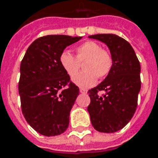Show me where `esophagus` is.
I'll list each match as a JSON object with an SVG mask.
<instances>
[{
	"mask_svg": "<svg viewBox=\"0 0 158 158\" xmlns=\"http://www.w3.org/2000/svg\"><path fill=\"white\" fill-rule=\"evenodd\" d=\"M80 92H81V94H86V93H87V89H83V88H81V89H80Z\"/></svg>",
	"mask_w": 158,
	"mask_h": 158,
	"instance_id": "esophagus-1",
	"label": "esophagus"
}]
</instances>
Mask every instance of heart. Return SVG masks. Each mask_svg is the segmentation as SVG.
<instances>
[{
	"instance_id": "obj_1",
	"label": "heart",
	"mask_w": 158,
	"mask_h": 158,
	"mask_svg": "<svg viewBox=\"0 0 158 158\" xmlns=\"http://www.w3.org/2000/svg\"><path fill=\"white\" fill-rule=\"evenodd\" d=\"M76 57L70 53L63 51L60 55L59 62L62 69L69 77H75L84 64L85 72L73 79L80 87H90L99 78H105L113 67V56L107 49L102 48L97 42L88 41L76 48Z\"/></svg>"
}]
</instances>
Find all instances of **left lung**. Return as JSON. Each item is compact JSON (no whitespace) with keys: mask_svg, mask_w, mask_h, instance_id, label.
Here are the masks:
<instances>
[{"mask_svg":"<svg viewBox=\"0 0 158 158\" xmlns=\"http://www.w3.org/2000/svg\"><path fill=\"white\" fill-rule=\"evenodd\" d=\"M89 38L104 42L113 56L109 76L88 93L90 103L88 111L94 129L113 133L131 121L137 106L141 89L140 62L131 45L113 34H98ZM103 91L104 94H100Z\"/></svg>","mask_w":158,"mask_h":158,"instance_id":"8db88e82","label":"left lung"}]
</instances>
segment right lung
<instances>
[{"label": "right lung", "instance_id": "obj_1", "mask_svg": "<svg viewBox=\"0 0 158 158\" xmlns=\"http://www.w3.org/2000/svg\"><path fill=\"white\" fill-rule=\"evenodd\" d=\"M81 37L50 35L36 39L21 62L18 84L21 107L27 123L46 136L66 131L79 88L62 69L59 57Z\"/></svg>", "mask_w": 158, "mask_h": 158}]
</instances>
